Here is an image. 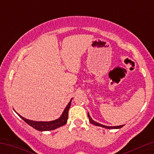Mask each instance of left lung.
Segmentation results:
<instances>
[{
    "label": "left lung",
    "mask_w": 154,
    "mask_h": 154,
    "mask_svg": "<svg viewBox=\"0 0 154 154\" xmlns=\"http://www.w3.org/2000/svg\"><path fill=\"white\" fill-rule=\"evenodd\" d=\"M88 118H89L90 122H91V124H93V125H95V126L101 127V128H106V129H120V128H122L124 126V125H119V126H106V125H101V124H100V123L94 121V120L92 119L91 116H90L89 113H88Z\"/></svg>",
    "instance_id": "8db88e82"
}]
</instances>
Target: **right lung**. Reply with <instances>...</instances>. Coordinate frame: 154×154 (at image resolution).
<instances>
[{"label": "right lung", "instance_id": "add662e5", "mask_svg": "<svg viewBox=\"0 0 154 154\" xmlns=\"http://www.w3.org/2000/svg\"><path fill=\"white\" fill-rule=\"evenodd\" d=\"M72 100H70L69 103L67 104L66 108L63 110L62 114L61 116L58 119L53 120V121H49V122H38V121H33V120L27 119L26 118L23 117L21 115H19L18 113H17V114L19 116V117L22 118V119L26 123H27L29 126L32 127L35 130H38V131H49V130H54L56 129L60 128V127H62L63 125H66L67 122V119H68V112L70 106H71V102Z\"/></svg>", "mask_w": 154, "mask_h": 154}]
</instances>
